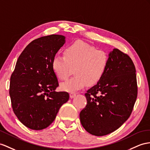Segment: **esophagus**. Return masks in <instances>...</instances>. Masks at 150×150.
I'll return each mask as SVG.
<instances>
[{
	"instance_id": "34e87169",
	"label": "esophagus",
	"mask_w": 150,
	"mask_h": 150,
	"mask_svg": "<svg viewBox=\"0 0 150 150\" xmlns=\"http://www.w3.org/2000/svg\"><path fill=\"white\" fill-rule=\"evenodd\" d=\"M76 93H70V97L71 98H74L75 96H76Z\"/></svg>"
}]
</instances>
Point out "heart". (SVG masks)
I'll use <instances>...</instances> for the list:
<instances>
[{"label":"heart","instance_id":"1","mask_svg":"<svg viewBox=\"0 0 150 150\" xmlns=\"http://www.w3.org/2000/svg\"><path fill=\"white\" fill-rule=\"evenodd\" d=\"M108 61L105 52L79 40L67 46L64 56H54L52 68L62 80H67L75 68V75L61 85L63 91L74 93L82 89L87 83L91 86L99 82L106 71Z\"/></svg>","mask_w":150,"mask_h":150}]
</instances>
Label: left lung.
Returning <instances> with one entry per match:
<instances>
[{"instance_id": "obj_1", "label": "left lung", "mask_w": 150, "mask_h": 150, "mask_svg": "<svg viewBox=\"0 0 150 150\" xmlns=\"http://www.w3.org/2000/svg\"><path fill=\"white\" fill-rule=\"evenodd\" d=\"M108 59L105 75L85 94L87 105L80 113L83 127L97 136L120 127L130 117L137 96L136 68L131 58L114 49Z\"/></svg>"}]
</instances>
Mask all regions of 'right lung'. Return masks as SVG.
<instances>
[{
    "mask_svg": "<svg viewBox=\"0 0 150 150\" xmlns=\"http://www.w3.org/2000/svg\"><path fill=\"white\" fill-rule=\"evenodd\" d=\"M65 43L61 35L33 40L19 56L10 79L9 95L14 114L32 130L47 128L69 99L67 92H56L58 80L52 68L57 52Z\"/></svg>",
    "mask_w": 150,
    "mask_h": 150,
    "instance_id": "1",
    "label": "right lung"
}]
</instances>
